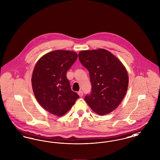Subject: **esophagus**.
Listing matches in <instances>:
<instances>
[{
    "instance_id": "1",
    "label": "esophagus",
    "mask_w": 160,
    "mask_h": 160,
    "mask_svg": "<svg viewBox=\"0 0 160 160\" xmlns=\"http://www.w3.org/2000/svg\"><path fill=\"white\" fill-rule=\"evenodd\" d=\"M78 94L79 95V96H80V97H82V96H83V92H82V91H79L78 92Z\"/></svg>"
}]
</instances>
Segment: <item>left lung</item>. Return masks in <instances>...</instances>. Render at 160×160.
Segmentation results:
<instances>
[{"label":"left lung","instance_id":"left-lung-1","mask_svg":"<svg viewBox=\"0 0 160 160\" xmlns=\"http://www.w3.org/2000/svg\"><path fill=\"white\" fill-rule=\"evenodd\" d=\"M79 59L89 72L92 92L85 102L99 115L112 112L128 90V72L121 62L106 50L81 51Z\"/></svg>","mask_w":160,"mask_h":160}]
</instances>
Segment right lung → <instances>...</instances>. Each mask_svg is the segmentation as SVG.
<instances>
[{
	"label": "right lung",
	"mask_w": 160,
	"mask_h": 160,
	"mask_svg": "<svg viewBox=\"0 0 160 160\" xmlns=\"http://www.w3.org/2000/svg\"><path fill=\"white\" fill-rule=\"evenodd\" d=\"M74 52L56 50L43 55L32 72V90L43 108L56 116L65 114L79 98L71 89L67 72L75 63Z\"/></svg>",
	"instance_id": "add662e5"
}]
</instances>
